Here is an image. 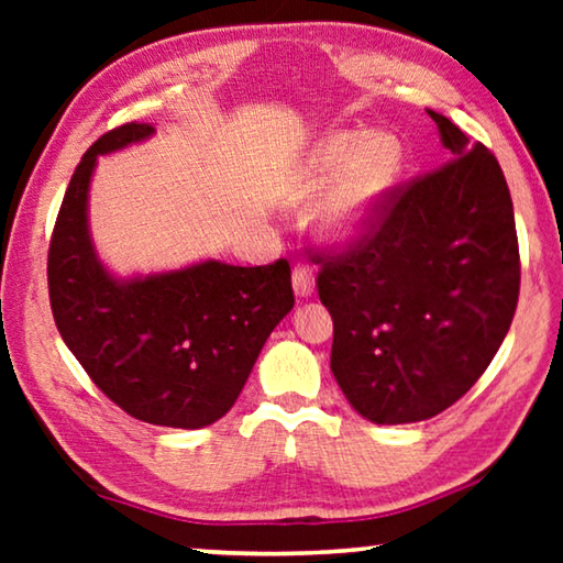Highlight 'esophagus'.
I'll use <instances>...</instances> for the list:
<instances>
[{
  "instance_id": "esophagus-1",
  "label": "esophagus",
  "mask_w": 563,
  "mask_h": 563,
  "mask_svg": "<svg viewBox=\"0 0 563 563\" xmlns=\"http://www.w3.org/2000/svg\"><path fill=\"white\" fill-rule=\"evenodd\" d=\"M292 290L298 298H310L316 292V273H312L310 265L298 263L292 268Z\"/></svg>"
}]
</instances>
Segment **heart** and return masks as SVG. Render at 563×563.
<instances>
[{
    "mask_svg": "<svg viewBox=\"0 0 563 563\" xmlns=\"http://www.w3.org/2000/svg\"><path fill=\"white\" fill-rule=\"evenodd\" d=\"M399 144L385 131H330L302 166V188L320 190L308 216L316 241L345 247L360 241L399 174Z\"/></svg>",
    "mask_w": 563,
    "mask_h": 563,
    "instance_id": "heart-1",
    "label": "heart"
}]
</instances>
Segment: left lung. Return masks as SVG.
Instances as JSON below:
<instances>
[{"mask_svg":"<svg viewBox=\"0 0 563 563\" xmlns=\"http://www.w3.org/2000/svg\"><path fill=\"white\" fill-rule=\"evenodd\" d=\"M454 161L389 194L383 218L325 258L330 369L357 415L422 422L466 395L507 338L519 300V243L487 146L427 109Z\"/></svg>","mask_w":563,"mask_h":563,"instance_id":"obj_1","label":"left lung"}]
</instances>
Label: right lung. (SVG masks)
<instances>
[{
  "label": "right lung",
  "instance_id": "add662e5",
  "mask_svg": "<svg viewBox=\"0 0 563 563\" xmlns=\"http://www.w3.org/2000/svg\"><path fill=\"white\" fill-rule=\"evenodd\" d=\"M154 133L151 123H123L76 166L49 245V300L66 347L111 402L141 422L201 430L235 405L265 340L292 310L290 265L208 258L113 275L91 238L93 170L99 156Z\"/></svg>",
  "mask_w": 563,
  "mask_h": 563
}]
</instances>
